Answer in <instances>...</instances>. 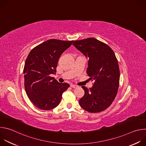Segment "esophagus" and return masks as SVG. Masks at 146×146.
<instances>
[{
    "label": "esophagus",
    "mask_w": 146,
    "mask_h": 146,
    "mask_svg": "<svg viewBox=\"0 0 146 146\" xmlns=\"http://www.w3.org/2000/svg\"><path fill=\"white\" fill-rule=\"evenodd\" d=\"M70 87H72V88H77V87H78L77 86L74 85V84H71V85H70Z\"/></svg>",
    "instance_id": "34e87169"
}]
</instances>
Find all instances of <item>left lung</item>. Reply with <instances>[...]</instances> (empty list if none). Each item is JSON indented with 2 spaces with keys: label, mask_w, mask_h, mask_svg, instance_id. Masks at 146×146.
<instances>
[{
  "label": "left lung",
  "mask_w": 146,
  "mask_h": 146,
  "mask_svg": "<svg viewBox=\"0 0 146 146\" xmlns=\"http://www.w3.org/2000/svg\"><path fill=\"white\" fill-rule=\"evenodd\" d=\"M73 45L88 58L87 73L94 80L89 89L82 86L85 94L80 100V106L90 113L106 110L114 100L118 92L119 69L112 49L95 38L77 40Z\"/></svg>",
  "instance_id": "1"
}]
</instances>
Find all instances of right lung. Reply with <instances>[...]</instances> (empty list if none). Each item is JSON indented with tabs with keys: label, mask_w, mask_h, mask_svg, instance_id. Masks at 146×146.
Segmentation results:
<instances>
[{
	"label": "right lung",
	"mask_w": 146,
	"mask_h": 146,
	"mask_svg": "<svg viewBox=\"0 0 146 146\" xmlns=\"http://www.w3.org/2000/svg\"><path fill=\"white\" fill-rule=\"evenodd\" d=\"M73 41L50 39L33 48L28 55L24 68L26 93L37 108L49 110L56 108L68 83H59L51 74H55L61 54Z\"/></svg>",
	"instance_id": "add662e5"
}]
</instances>
